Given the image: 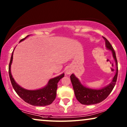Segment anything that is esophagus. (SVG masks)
Returning a JSON list of instances; mask_svg holds the SVG:
<instances>
[{"label": "esophagus", "mask_w": 127, "mask_h": 127, "mask_svg": "<svg viewBox=\"0 0 127 127\" xmlns=\"http://www.w3.org/2000/svg\"><path fill=\"white\" fill-rule=\"evenodd\" d=\"M72 72V70H71V69H70V68H68V69H67L66 70L65 74H70Z\"/></svg>", "instance_id": "34e87169"}]
</instances>
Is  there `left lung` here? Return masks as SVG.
<instances>
[{"mask_svg":"<svg viewBox=\"0 0 127 127\" xmlns=\"http://www.w3.org/2000/svg\"><path fill=\"white\" fill-rule=\"evenodd\" d=\"M103 38L105 41L106 48L112 51L113 57L115 61L116 65L115 75L113 78L111 83L107 86L100 89H93V88H88L83 86L79 79L76 77L74 74H71L70 80L72 82L73 88L76 98L80 103L83 105H95V104L100 103L103 101L112 91L117 81L118 66L116 53L109 41L105 37H103Z\"/></svg>","mask_w":127,"mask_h":127,"instance_id":"left-lung-1","label":"left lung"}]
</instances>
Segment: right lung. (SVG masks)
<instances>
[{"instance_id": "right-lung-1", "label": "right lung", "mask_w": 127, "mask_h": 127, "mask_svg": "<svg viewBox=\"0 0 127 127\" xmlns=\"http://www.w3.org/2000/svg\"><path fill=\"white\" fill-rule=\"evenodd\" d=\"M29 36V35H28L24 39L21 40L20 42L24 40ZM14 50L12 53L11 59H10L9 66H8V73H9L10 81L15 91L21 98H22L25 102L31 105L36 106H44L50 105L56 98L57 84L59 81L64 77L65 74L62 73L60 76L50 79L47 84L44 87L40 88V89L34 90L25 89L19 86L15 82L11 74V65L13 62Z\"/></svg>"}]
</instances>
